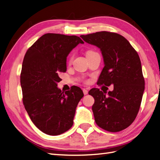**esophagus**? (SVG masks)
<instances>
[{
  "instance_id": "obj_1",
  "label": "esophagus",
  "mask_w": 160,
  "mask_h": 160,
  "mask_svg": "<svg viewBox=\"0 0 160 160\" xmlns=\"http://www.w3.org/2000/svg\"><path fill=\"white\" fill-rule=\"evenodd\" d=\"M83 92H84V95H87L88 94V91L87 89H83Z\"/></svg>"
}]
</instances>
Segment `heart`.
I'll return each mask as SVG.
<instances>
[{
	"mask_svg": "<svg viewBox=\"0 0 160 160\" xmlns=\"http://www.w3.org/2000/svg\"><path fill=\"white\" fill-rule=\"evenodd\" d=\"M91 52V51H89V52H88L87 53H88V52ZM73 56H72V57H70V58H69V62H71L72 60H73Z\"/></svg>",
	"mask_w": 160,
	"mask_h": 160,
	"instance_id": "obj_1",
	"label": "heart"
}]
</instances>
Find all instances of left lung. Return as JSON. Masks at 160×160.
<instances>
[{
    "instance_id": "obj_1",
    "label": "left lung",
    "mask_w": 160,
    "mask_h": 160,
    "mask_svg": "<svg viewBox=\"0 0 160 160\" xmlns=\"http://www.w3.org/2000/svg\"><path fill=\"white\" fill-rule=\"evenodd\" d=\"M87 43L99 48L104 68L98 84L114 85L112 91L92 88L88 94L95 99L92 106L95 121L110 132L129 127L138 114L144 91V79L139 56L124 37L115 32L101 31L81 35Z\"/></svg>"
}]
</instances>
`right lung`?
<instances>
[{
    "instance_id": "add662e5",
    "label": "right lung",
    "mask_w": 160,
    "mask_h": 160,
    "mask_svg": "<svg viewBox=\"0 0 160 160\" xmlns=\"http://www.w3.org/2000/svg\"><path fill=\"white\" fill-rule=\"evenodd\" d=\"M79 43L84 42L76 35L47 33L24 56L20 74L23 103L33 123L46 134L60 135L72 127L84 96L78 87L65 92L57 87L58 73L67 70V57Z\"/></svg>"
}]
</instances>
